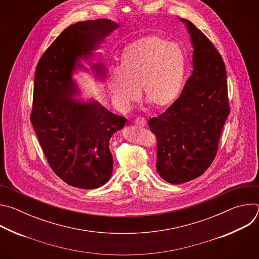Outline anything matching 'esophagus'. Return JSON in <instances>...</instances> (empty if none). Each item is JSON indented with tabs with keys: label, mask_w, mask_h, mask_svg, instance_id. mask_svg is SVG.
<instances>
[{
	"label": "esophagus",
	"mask_w": 259,
	"mask_h": 259,
	"mask_svg": "<svg viewBox=\"0 0 259 259\" xmlns=\"http://www.w3.org/2000/svg\"><path fill=\"white\" fill-rule=\"evenodd\" d=\"M135 124L137 125V126H139V127H144V126H146V120L144 119V118H137L136 120H135Z\"/></svg>",
	"instance_id": "34e87169"
}]
</instances>
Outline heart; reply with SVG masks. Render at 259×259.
<instances>
[{
	"label": "heart",
	"mask_w": 259,
	"mask_h": 259,
	"mask_svg": "<svg viewBox=\"0 0 259 259\" xmlns=\"http://www.w3.org/2000/svg\"><path fill=\"white\" fill-rule=\"evenodd\" d=\"M186 67V56L179 46L149 36L125 48L118 67L106 70L105 82L121 110L130 109L139 97V87L146 99L163 107L179 96Z\"/></svg>",
	"instance_id": "1"
}]
</instances>
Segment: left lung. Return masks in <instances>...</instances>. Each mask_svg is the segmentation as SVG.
I'll return each mask as SVG.
<instances>
[{"instance_id":"1","label":"left lung","mask_w":259,"mask_h":259,"mask_svg":"<svg viewBox=\"0 0 259 259\" xmlns=\"http://www.w3.org/2000/svg\"><path fill=\"white\" fill-rule=\"evenodd\" d=\"M179 20L191 36L194 69L174 103L149 121L158 140L157 171L173 184L193 180L208 169L230 114L223 57L191 21Z\"/></svg>"}]
</instances>
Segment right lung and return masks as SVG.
<instances>
[{"instance_id":"right-lung-1","label":"right lung","mask_w":259,"mask_h":259,"mask_svg":"<svg viewBox=\"0 0 259 259\" xmlns=\"http://www.w3.org/2000/svg\"><path fill=\"white\" fill-rule=\"evenodd\" d=\"M119 27L110 19L80 21L66 27L45 51L35 68L30 121L48 163L71 187L92 190L112 176L109 139L127 120L110 113L95 99L78 97L73 79L86 69L81 59H90L107 35ZM103 80L102 62L91 66Z\"/></svg>"}]
</instances>
